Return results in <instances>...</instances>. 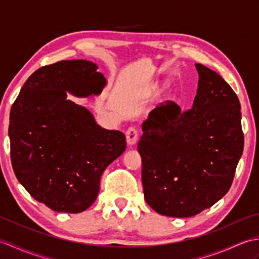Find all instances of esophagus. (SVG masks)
<instances>
[{
    "label": "esophagus",
    "mask_w": 259,
    "mask_h": 259,
    "mask_svg": "<svg viewBox=\"0 0 259 259\" xmlns=\"http://www.w3.org/2000/svg\"><path fill=\"white\" fill-rule=\"evenodd\" d=\"M125 138H126V144L128 145H135L137 141H138V130H137L135 126H130L128 130L125 131Z\"/></svg>",
    "instance_id": "esophagus-1"
}]
</instances>
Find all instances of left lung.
I'll return each instance as SVG.
<instances>
[{
	"label": "left lung",
	"mask_w": 259,
	"mask_h": 259,
	"mask_svg": "<svg viewBox=\"0 0 259 259\" xmlns=\"http://www.w3.org/2000/svg\"><path fill=\"white\" fill-rule=\"evenodd\" d=\"M199 74L192 108L177 103L153 109L138 144L148 205L168 217H191L227 194L244 149L240 103L214 71Z\"/></svg>",
	"instance_id": "8db88e82"
}]
</instances>
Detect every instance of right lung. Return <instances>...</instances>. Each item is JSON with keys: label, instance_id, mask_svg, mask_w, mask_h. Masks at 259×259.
<instances>
[{"label": "right lung", "instance_id": "1", "mask_svg": "<svg viewBox=\"0 0 259 259\" xmlns=\"http://www.w3.org/2000/svg\"><path fill=\"white\" fill-rule=\"evenodd\" d=\"M87 60H63L33 72L10 112L11 161L16 178L54 211L78 213L97 199L100 178L125 150V137L97 124L68 100L100 95L107 81Z\"/></svg>", "mask_w": 259, "mask_h": 259}]
</instances>
